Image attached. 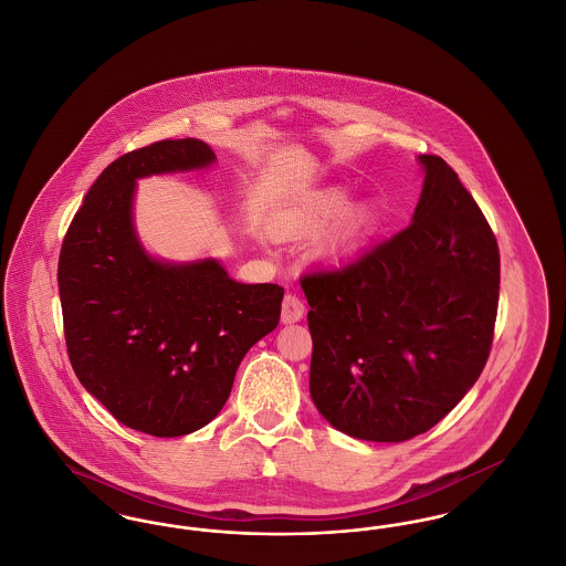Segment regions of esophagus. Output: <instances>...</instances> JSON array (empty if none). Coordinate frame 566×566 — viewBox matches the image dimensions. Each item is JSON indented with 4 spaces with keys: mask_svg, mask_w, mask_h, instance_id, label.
<instances>
[{
    "mask_svg": "<svg viewBox=\"0 0 566 566\" xmlns=\"http://www.w3.org/2000/svg\"><path fill=\"white\" fill-rule=\"evenodd\" d=\"M303 314H305V303L301 301V296L293 295V293L284 296V301H282V323H296V321L303 318Z\"/></svg>",
    "mask_w": 566,
    "mask_h": 566,
    "instance_id": "34e87169",
    "label": "esophagus"
}]
</instances>
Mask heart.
<instances>
[{
    "label": "heart",
    "mask_w": 566,
    "mask_h": 566,
    "mask_svg": "<svg viewBox=\"0 0 566 566\" xmlns=\"http://www.w3.org/2000/svg\"><path fill=\"white\" fill-rule=\"evenodd\" d=\"M346 206V192L339 189L321 190L310 195L298 208L280 216L277 227L284 233H312L316 229H321L331 218L339 214ZM354 231V220L339 227L331 238H328V248H342L346 245L352 238Z\"/></svg>",
    "instance_id": "obj_1"
}]
</instances>
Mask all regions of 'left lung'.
Here are the masks:
<instances>
[{"mask_svg": "<svg viewBox=\"0 0 566 566\" xmlns=\"http://www.w3.org/2000/svg\"><path fill=\"white\" fill-rule=\"evenodd\" d=\"M413 220L333 270L303 273L310 392L324 418L367 441L441 422L484 371L501 256L484 212L437 155Z\"/></svg>", "mask_w": 566, "mask_h": 566, "instance_id": "left-lung-1", "label": "left lung"}]
</instances>
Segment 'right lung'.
<instances>
[{"label": "right lung", "instance_id": "1", "mask_svg": "<svg viewBox=\"0 0 566 566\" xmlns=\"http://www.w3.org/2000/svg\"><path fill=\"white\" fill-rule=\"evenodd\" d=\"M199 139H161L109 163L59 254L70 363L82 386L135 431L180 437L227 403L245 352L280 323L284 289L240 284L216 261L167 265L135 238V178L206 167Z\"/></svg>", "mask_w": 566, "mask_h": 566}]
</instances>
